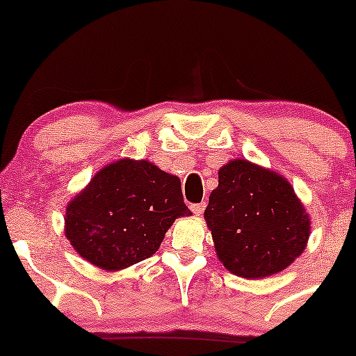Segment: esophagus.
<instances>
[{
	"instance_id": "1",
	"label": "esophagus",
	"mask_w": 356,
	"mask_h": 356,
	"mask_svg": "<svg viewBox=\"0 0 356 356\" xmlns=\"http://www.w3.org/2000/svg\"><path fill=\"white\" fill-rule=\"evenodd\" d=\"M191 210H193V213H195V215H198V217H200V215L203 213V210H204V203H200V204H193V207H191Z\"/></svg>"
}]
</instances>
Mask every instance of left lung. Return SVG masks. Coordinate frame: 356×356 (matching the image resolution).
Listing matches in <instances>:
<instances>
[{"label": "left lung", "instance_id": "8db88e82", "mask_svg": "<svg viewBox=\"0 0 356 356\" xmlns=\"http://www.w3.org/2000/svg\"><path fill=\"white\" fill-rule=\"evenodd\" d=\"M204 220L231 274L264 279L288 268L307 248L310 215L279 172L236 158L218 168Z\"/></svg>", "mask_w": 356, "mask_h": 356}]
</instances>
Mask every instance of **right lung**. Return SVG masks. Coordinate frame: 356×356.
Returning a JSON list of instances; mask_svg holds the SVG:
<instances>
[{"mask_svg":"<svg viewBox=\"0 0 356 356\" xmlns=\"http://www.w3.org/2000/svg\"><path fill=\"white\" fill-rule=\"evenodd\" d=\"M189 215L177 175L120 158L68 201L65 236L89 264L117 272L155 254L175 218Z\"/></svg>","mask_w":356,"mask_h":356,"instance_id":"obj_1","label":"right lung"}]
</instances>
